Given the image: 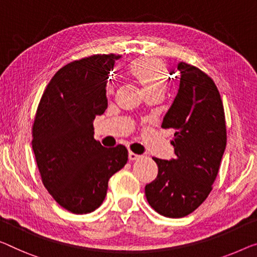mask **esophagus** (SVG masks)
Masks as SVG:
<instances>
[{
  "label": "esophagus",
  "mask_w": 257,
  "mask_h": 257,
  "mask_svg": "<svg viewBox=\"0 0 257 257\" xmlns=\"http://www.w3.org/2000/svg\"><path fill=\"white\" fill-rule=\"evenodd\" d=\"M128 157H129L130 160H136V159H140L141 158L140 155H137V153H134L132 151L128 152Z\"/></svg>",
  "instance_id": "obj_1"
}]
</instances>
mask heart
Segmentation results:
<instances>
[{
    "label": "heart",
    "mask_w": 257,
    "mask_h": 257,
    "mask_svg": "<svg viewBox=\"0 0 257 257\" xmlns=\"http://www.w3.org/2000/svg\"><path fill=\"white\" fill-rule=\"evenodd\" d=\"M128 72L140 84L147 94L149 92H165L168 86V68L165 62L156 57H141L133 61ZM109 92L112 87H109Z\"/></svg>",
    "instance_id": "1"
}]
</instances>
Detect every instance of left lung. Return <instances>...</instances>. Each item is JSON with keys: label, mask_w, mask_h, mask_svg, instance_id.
<instances>
[{"label": "left lung", "mask_w": 257, "mask_h": 257, "mask_svg": "<svg viewBox=\"0 0 257 257\" xmlns=\"http://www.w3.org/2000/svg\"><path fill=\"white\" fill-rule=\"evenodd\" d=\"M180 85L162 127L172 129L174 158L153 157L158 175L145 186L157 212L182 218L196 210L212 189L226 148L223 101L213 80L200 69L180 62Z\"/></svg>", "instance_id": "obj_1"}]
</instances>
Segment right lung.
Segmentation results:
<instances>
[{"label": "right lung", "instance_id": "obj_1", "mask_svg": "<svg viewBox=\"0 0 257 257\" xmlns=\"http://www.w3.org/2000/svg\"><path fill=\"white\" fill-rule=\"evenodd\" d=\"M120 55H93L61 68L38 106L32 148L44 186L72 213L94 211L108 180L128 160L123 145L107 149L93 137V120L107 108L106 84Z\"/></svg>", "mask_w": 257, "mask_h": 257}]
</instances>
